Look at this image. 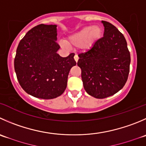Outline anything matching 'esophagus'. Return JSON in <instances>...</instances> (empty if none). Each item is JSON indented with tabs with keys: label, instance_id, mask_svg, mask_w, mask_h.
<instances>
[{
	"label": "esophagus",
	"instance_id": "obj_1",
	"mask_svg": "<svg viewBox=\"0 0 146 146\" xmlns=\"http://www.w3.org/2000/svg\"><path fill=\"white\" fill-rule=\"evenodd\" d=\"M78 59H79V58H78V55H75V56H74V60H75V61L76 62V63L78 62Z\"/></svg>",
	"mask_w": 146,
	"mask_h": 146
}]
</instances>
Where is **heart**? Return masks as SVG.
Returning <instances> with one entry per match:
<instances>
[{"instance_id": "1", "label": "heart", "mask_w": 146, "mask_h": 146, "mask_svg": "<svg viewBox=\"0 0 146 146\" xmlns=\"http://www.w3.org/2000/svg\"><path fill=\"white\" fill-rule=\"evenodd\" d=\"M103 29L98 25H88L74 33L68 38L66 43L70 47L90 48L101 38Z\"/></svg>"}]
</instances>
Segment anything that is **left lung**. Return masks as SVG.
<instances>
[{
	"label": "left lung",
	"mask_w": 146,
	"mask_h": 146,
	"mask_svg": "<svg viewBox=\"0 0 146 146\" xmlns=\"http://www.w3.org/2000/svg\"><path fill=\"white\" fill-rule=\"evenodd\" d=\"M104 34L86 53L78 55L83 87L96 98L109 97L123 88L128 80L131 56L122 33L102 21Z\"/></svg>",
	"instance_id": "1"
}]
</instances>
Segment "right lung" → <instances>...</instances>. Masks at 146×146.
I'll list each match as a JSON object with an SVG mask.
<instances>
[{"instance_id":"1","label":"right lung","mask_w":146,"mask_h":146,"mask_svg":"<svg viewBox=\"0 0 146 146\" xmlns=\"http://www.w3.org/2000/svg\"><path fill=\"white\" fill-rule=\"evenodd\" d=\"M57 25H40L30 30L20 41L14 68L22 88L42 99H53L67 87L70 68L76 66L74 53L63 58L57 51Z\"/></svg>"}]
</instances>
